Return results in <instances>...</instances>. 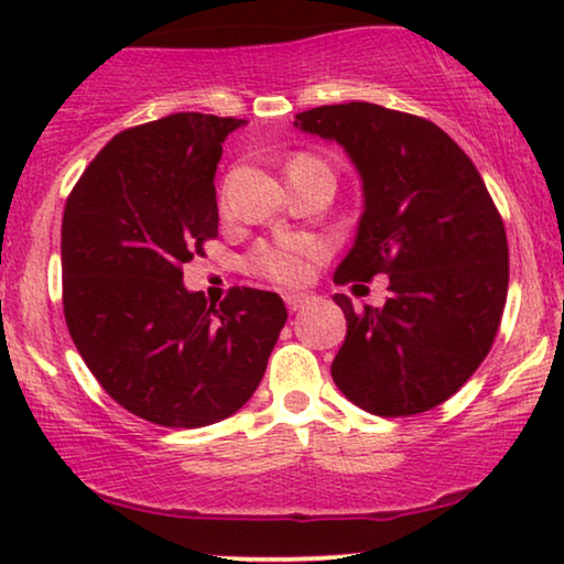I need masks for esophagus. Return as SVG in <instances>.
Returning <instances> with one entry per match:
<instances>
[{"label": "esophagus", "mask_w": 564, "mask_h": 564, "mask_svg": "<svg viewBox=\"0 0 564 564\" xmlns=\"http://www.w3.org/2000/svg\"><path fill=\"white\" fill-rule=\"evenodd\" d=\"M284 303H288L290 311L295 313L307 303V295H300V292H290V295H284Z\"/></svg>", "instance_id": "34e87169"}]
</instances>
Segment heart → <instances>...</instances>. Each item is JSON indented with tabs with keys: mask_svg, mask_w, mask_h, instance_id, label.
<instances>
[{
	"mask_svg": "<svg viewBox=\"0 0 564 564\" xmlns=\"http://www.w3.org/2000/svg\"><path fill=\"white\" fill-rule=\"evenodd\" d=\"M303 164H318V159L297 156L290 164V169L303 166ZM311 257H313V249L303 243L259 246V249L249 257V267L253 272L267 276V280L272 282L295 284V282H303L307 272H311Z\"/></svg>",
	"mask_w": 564,
	"mask_h": 564,
	"instance_id": "b5f03b06",
	"label": "heart"
}]
</instances>
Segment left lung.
<instances>
[{
	"label": "left lung",
	"mask_w": 564,
	"mask_h": 564,
	"mask_svg": "<svg viewBox=\"0 0 564 564\" xmlns=\"http://www.w3.org/2000/svg\"><path fill=\"white\" fill-rule=\"evenodd\" d=\"M303 133L336 141L361 180L365 213L334 282L390 276L382 307L346 315L330 375L361 411L395 419L449 400L498 334L508 241L480 172L442 128L372 102L295 115Z\"/></svg>",
	"instance_id": "left-lung-1"
}]
</instances>
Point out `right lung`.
Listing matches in <instances>:
<instances>
[{
  "label": "right lung",
  "mask_w": 564,
  "mask_h": 564,
  "mask_svg": "<svg viewBox=\"0 0 564 564\" xmlns=\"http://www.w3.org/2000/svg\"><path fill=\"white\" fill-rule=\"evenodd\" d=\"M243 122L176 112L122 130L66 199L68 334L107 395L159 426H210L249 403L288 321L276 292L207 305L182 282L218 236L215 169Z\"/></svg>",
  "instance_id": "right-lung-1"
}]
</instances>
